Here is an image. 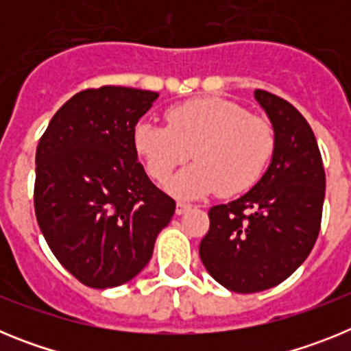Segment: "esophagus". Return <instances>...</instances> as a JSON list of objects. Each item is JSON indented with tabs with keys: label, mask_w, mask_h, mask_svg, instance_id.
I'll list each match as a JSON object with an SVG mask.
<instances>
[{
	"label": "esophagus",
	"mask_w": 351,
	"mask_h": 351,
	"mask_svg": "<svg viewBox=\"0 0 351 351\" xmlns=\"http://www.w3.org/2000/svg\"><path fill=\"white\" fill-rule=\"evenodd\" d=\"M190 209H191L190 204H186V202H178V206H176V214H179V216H181V214H184L186 210H190Z\"/></svg>",
	"instance_id": "1"
}]
</instances>
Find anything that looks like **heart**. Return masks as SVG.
<instances>
[{"label":"heart","mask_w":351,"mask_h":351,"mask_svg":"<svg viewBox=\"0 0 351 351\" xmlns=\"http://www.w3.org/2000/svg\"><path fill=\"white\" fill-rule=\"evenodd\" d=\"M167 125L138 121L133 144L154 181L165 182L191 156L195 163L167 184L178 198L225 197L247 190L262 178L274 153V130L267 119L247 114L235 101L193 98L167 110Z\"/></svg>","instance_id":"heart-1"}]
</instances>
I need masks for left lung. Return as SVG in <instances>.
I'll list each match as a JSON object with an SVG mask.
<instances>
[{
	"label": "left lung",
	"mask_w": 351,
	"mask_h": 351,
	"mask_svg": "<svg viewBox=\"0 0 351 351\" xmlns=\"http://www.w3.org/2000/svg\"><path fill=\"white\" fill-rule=\"evenodd\" d=\"M255 100L274 130V153L247 193L209 210L198 253L214 280L237 293L283 283L316 243L325 198V170L315 133L291 104L256 89Z\"/></svg>",
	"instance_id": "1"
}]
</instances>
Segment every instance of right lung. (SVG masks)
<instances>
[{"label":"right lung","mask_w":351,"mask_h":351,"mask_svg":"<svg viewBox=\"0 0 351 351\" xmlns=\"http://www.w3.org/2000/svg\"><path fill=\"white\" fill-rule=\"evenodd\" d=\"M158 96L121 86L80 91L38 142L36 221L56 258L86 287L133 280L176 213L133 144V130Z\"/></svg>","instance_id":"1"}]
</instances>
